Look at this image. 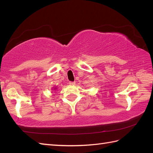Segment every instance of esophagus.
Here are the masks:
<instances>
[{"instance_id":"1","label":"esophagus","mask_w":153,"mask_h":153,"mask_svg":"<svg viewBox=\"0 0 153 153\" xmlns=\"http://www.w3.org/2000/svg\"><path fill=\"white\" fill-rule=\"evenodd\" d=\"M69 84L70 85H75V84H76V82H70Z\"/></svg>"}]
</instances>
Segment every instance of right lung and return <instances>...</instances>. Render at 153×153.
Returning <instances> with one entry per match:
<instances>
[{
    "instance_id": "1",
    "label": "right lung",
    "mask_w": 153,
    "mask_h": 153,
    "mask_svg": "<svg viewBox=\"0 0 153 153\" xmlns=\"http://www.w3.org/2000/svg\"><path fill=\"white\" fill-rule=\"evenodd\" d=\"M55 89H56V88H54V90H55Z\"/></svg>"
}]
</instances>
